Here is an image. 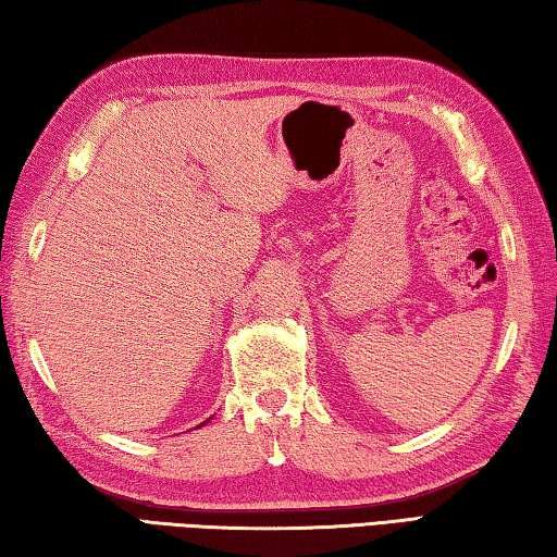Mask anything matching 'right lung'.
<instances>
[{"mask_svg": "<svg viewBox=\"0 0 557 557\" xmlns=\"http://www.w3.org/2000/svg\"><path fill=\"white\" fill-rule=\"evenodd\" d=\"M201 425H203V423H201Z\"/></svg>", "mask_w": 557, "mask_h": 557, "instance_id": "add662e5", "label": "right lung"}]
</instances>
